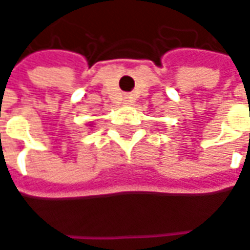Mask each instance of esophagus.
<instances>
[{"label": "esophagus", "mask_w": 250, "mask_h": 250, "mask_svg": "<svg viewBox=\"0 0 250 250\" xmlns=\"http://www.w3.org/2000/svg\"><path fill=\"white\" fill-rule=\"evenodd\" d=\"M130 103V100H125V104H128Z\"/></svg>", "instance_id": "esophagus-1"}]
</instances>
